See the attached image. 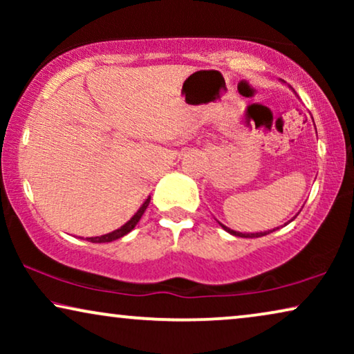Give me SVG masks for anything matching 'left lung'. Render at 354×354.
<instances>
[{
    "label": "left lung",
    "instance_id": "left-lung-1",
    "mask_svg": "<svg viewBox=\"0 0 354 354\" xmlns=\"http://www.w3.org/2000/svg\"><path fill=\"white\" fill-rule=\"evenodd\" d=\"M222 225V224H221ZM224 227V229L229 232V234H232V235H235V236H243V239H256V236H264V235H268V234H270V232H274V230H268V232H259V234H240V232H235V230H230L229 227H225V225H222Z\"/></svg>",
    "mask_w": 354,
    "mask_h": 354
}]
</instances>
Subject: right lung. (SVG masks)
<instances>
[{
  "instance_id": "obj_1",
  "label": "right lung",
  "mask_w": 354,
  "mask_h": 354,
  "mask_svg": "<svg viewBox=\"0 0 354 354\" xmlns=\"http://www.w3.org/2000/svg\"><path fill=\"white\" fill-rule=\"evenodd\" d=\"M148 205H149V198L147 201L143 203L142 205V207H140V209L135 212V216L132 217V219H130L127 224H124L122 227H120V229H118V230H114V232H111V234H106V235H101V236H91V239H86V240H90L91 243H108V241H113V240H118V239H120V236H124V235H127L130 230L133 229L135 225H137V222L142 219V216H143V212H145V209H147L148 207Z\"/></svg>"
}]
</instances>
